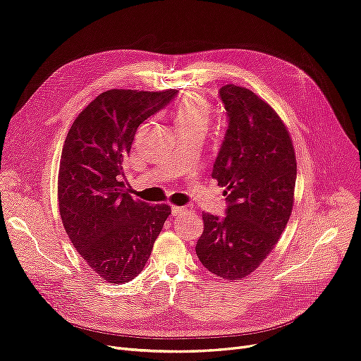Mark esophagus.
Here are the masks:
<instances>
[{
  "label": "esophagus",
  "instance_id": "34e87169",
  "mask_svg": "<svg viewBox=\"0 0 361 361\" xmlns=\"http://www.w3.org/2000/svg\"><path fill=\"white\" fill-rule=\"evenodd\" d=\"M185 214H187V209L184 207H172V215L174 216H181Z\"/></svg>",
  "mask_w": 361,
  "mask_h": 361
}]
</instances>
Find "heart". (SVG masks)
I'll return each mask as SVG.
<instances>
[{
  "label": "heart",
  "instance_id": "obj_1",
  "mask_svg": "<svg viewBox=\"0 0 361 361\" xmlns=\"http://www.w3.org/2000/svg\"><path fill=\"white\" fill-rule=\"evenodd\" d=\"M211 118L209 102L199 91L185 92L172 111V119L177 130H200L205 133L211 123Z\"/></svg>",
  "mask_w": 361,
  "mask_h": 361
}]
</instances>
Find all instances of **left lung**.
I'll return each instance as SVG.
<instances>
[{
  "mask_svg": "<svg viewBox=\"0 0 361 361\" xmlns=\"http://www.w3.org/2000/svg\"><path fill=\"white\" fill-rule=\"evenodd\" d=\"M228 128L212 178L226 187V218L203 212L196 254L203 267L240 280L270 255L293 208L296 158L288 127L254 91L234 84L219 90Z\"/></svg>",
  "mask_w": 361,
  "mask_h": 361,
  "instance_id": "1",
  "label": "left lung"
}]
</instances>
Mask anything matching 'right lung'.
Segmentation results:
<instances>
[{
  "mask_svg": "<svg viewBox=\"0 0 361 361\" xmlns=\"http://www.w3.org/2000/svg\"><path fill=\"white\" fill-rule=\"evenodd\" d=\"M177 90H107L76 116L61 150L57 200L68 236L90 269L109 283L137 277L171 214L123 192V168L138 125Z\"/></svg>",
  "mask_w": 361,
  "mask_h": 361,
  "instance_id": "obj_1",
  "label": "right lung"
}]
</instances>
